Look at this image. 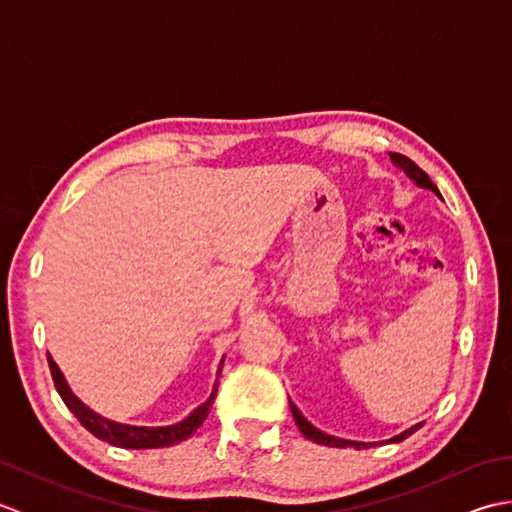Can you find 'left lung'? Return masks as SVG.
I'll return each mask as SVG.
<instances>
[{
    "instance_id": "8db88e82",
    "label": "left lung",
    "mask_w": 512,
    "mask_h": 512,
    "mask_svg": "<svg viewBox=\"0 0 512 512\" xmlns=\"http://www.w3.org/2000/svg\"><path fill=\"white\" fill-rule=\"evenodd\" d=\"M389 158H391V162H394L396 167H400L402 171L407 173V176L411 178V180H416V184L418 187H424V189H431V191H436L438 195H440V191H438V187L436 184L431 182V178L427 176V173H424L416 162L413 160H409L407 156H402V154H389ZM290 411H292V418H295V422H297V427L301 429V433L303 436H306L308 440H312V442H317V444H325V447H336V449H345V447H356V449H369L367 444H363V442H350V440H339V438H334V436H328V433H323V431H319V429H314L312 424L301 416L299 413V409L292 405L290 402ZM420 429V424H416V427H411V429H407L405 433H400V436H396V438H391V440H387V442H402L405 438H409L413 431H418Z\"/></svg>"
}]
</instances>
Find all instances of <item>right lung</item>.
Wrapping results in <instances>:
<instances>
[{
    "label": "right lung",
    "instance_id": "1",
    "mask_svg": "<svg viewBox=\"0 0 512 512\" xmlns=\"http://www.w3.org/2000/svg\"><path fill=\"white\" fill-rule=\"evenodd\" d=\"M48 365H50L54 387H57L65 407L74 413L76 420H79L83 427L92 433V436L110 442L114 447H121V449H162V447H173V444L187 440L191 433H195V429L209 418V409L213 407V400L217 394V383H215L211 398L195 409L189 418H184L178 424H171V427H129V424L105 420L99 416V413H94L85 407L83 402L72 394L70 387L65 385L63 374L59 372V367L52 361L50 354H48Z\"/></svg>",
    "mask_w": 512,
    "mask_h": 512
}]
</instances>
